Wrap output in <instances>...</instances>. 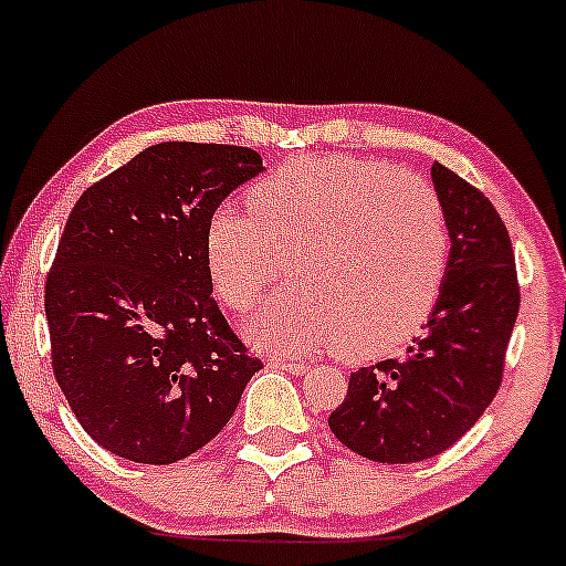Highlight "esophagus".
Here are the masks:
<instances>
[{
  "instance_id": "1",
  "label": "esophagus",
  "mask_w": 566,
  "mask_h": 566,
  "mask_svg": "<svg viewBox=\"0 0 566 566\" xmlns=\"http://www.w3.org/2000/svg\"><path fill=\"white\" fill-rule=\"evenodd\" d=\"M270 366H273V369L291 371V374H306V371H310V364H304V361H289V358H281V356L270 358Z\"/></svg>"
}]
</instances>
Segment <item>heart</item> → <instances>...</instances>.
<instances>
[{
  "instance_id": "obj_1",
  "label": "heart",
  "mask_w": 566,
  "mask_h": 566,
  "mask_svg": "<svg viewBox=\"0 0 566 566\" xmlns=\"http://www.w3.org/2000/svg\"><path fill=\"white\" fill-rule=\"evenodd\" d=\"M247 210L212 212L205 256L218 301L237 314L289 268L296 289L256 319L262 343L283 350L337 343L340 356L371 358L429 319L450 239L442 205L416 176L381 160L306 156L256 181Z\"/></svg>"
}]
</instances>
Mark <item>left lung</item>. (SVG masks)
<instances>
[{
    "label": "left lung",
    "mask_w": 566,
    "mask_h": 566,
    "mask_svg": "<svg viewBox=\"0 0 566 566\" xmlns=\"http://www.w3.org/2000/svg\"><path fill=\"white\" fill-rule=\"evenodd\" d=\"M431 179L450 229V262L434 312L406 356L350 374L329 431L387 465L444 452L479 421L502 387L520 310L507 226L489 197L442 164Z\"/></svg>",
    "instance_id": "obj_1"
}]
</instances>
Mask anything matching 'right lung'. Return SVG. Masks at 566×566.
I'll return each mask as SVG.
<instances>
[{
    "label": "right lung",
    "instance_id": "1",
    "mask_svg": "<svg viewBox=\"0 0 566 566\" xmlns=\"http://www.w3.org/2000/svg\"><path fill=\"white\" fill-rule=\"evenodd\" d=\"M262 171L241 145L160 143L72 208L43 289L51 366L87 434L168 465L218 437L262 369L212 298L205 229Z\"/></svg>",
    "mask_w": 566,
    "mask_h": 566
}]
</instances>
